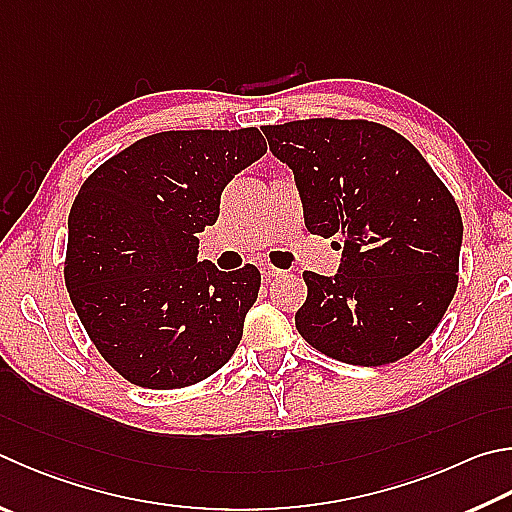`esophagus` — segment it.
<instances>
[{"instance_id":"34e87169","label":"esophagus","mask_w":512,"mask_h":512,"mask_svg":"<svg viewBox=\"0 0 512 512\" xmlns=\"http://www.w3.org/2000/svg\"><path fill=\"white\" fill-rule=\"evenodd\" d=\"M262 275L266 277V280H273V277L284 275V271H282V268H275L273 264H264L262 266Z\"/></svg>"}]
</instances>
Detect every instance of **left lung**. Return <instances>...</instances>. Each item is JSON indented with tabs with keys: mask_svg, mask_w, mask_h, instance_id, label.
I'll use <instances>...</instances> for the list:
<instances>
[{
	"mask_svg": "<svg viewBox=\"0 0 512 512\" xmlns=\"http://www.w3.org/2000/svg\"><path fill=\"white\" fill-rule=\"evenodd\" d=\"M264 134L293 170L306 228L342 239L336 275L304 273L300 336L347 365L405 358L439 327L457 291V201L421 152L385 125L309 118Z\"/></svg>",
	"mask_w": 512,
	"mask_h": 512,
	"instance_id": "left-lung-1",
	"label": "left lung"
}]
</instances>
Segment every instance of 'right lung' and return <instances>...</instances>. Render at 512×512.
Listing matches in <instances>:
<instances>
[{"mask_svg":"<svg viewBox=\"0 0 512 512\" xmlns=\"http://www.w3.org/2000/svg\"><path fill=\"white\" fill-rule=\"evenodd\" d=\"M259 129L145 136L82 183L69 215L64 282L100 356L129 383L179 389L235 353L262 275L197 262L235 174L262 159Z\"/></svg>","mask_w":512,"mask_h":512,"instance_id":"right-lung-1","label":"right lung"}]
</instances>
